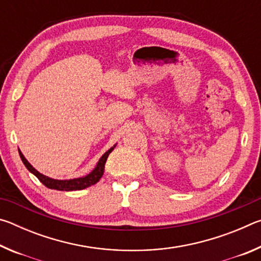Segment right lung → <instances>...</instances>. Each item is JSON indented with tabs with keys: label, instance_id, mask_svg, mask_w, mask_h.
Instances as JSON below:
<instances>
[{
	"label": "right lung",
	"instance_id": "right-lung-1",
	"mask_svg": "<svg viewBox=\"0 0 261 261\" xmlns=\"http://www.w3.org/2000/svg\"><path fill=\"white\" fill-rule=\"evenodd\" d=\"M116 145H114L112 148H109L107 152H106L100 158V160L96 163V166L93 170L91 171L90 174H87L86 176H83V177H78V178H72V179H54L48 177V176L42 175L41 173L33 168V166L26 160L25 156L23 155L19 149V156L21 159V161L25 165V167L28 168L30 173H32L34 176H37L38 179L40 182L47 187L48 189H53V190H59V191H77V190H83L86 189L91 185H94L95 183L99 182V179L102 177L103 171H105V163L107 161L108 155L113 152V149L115 148Z\"/></svg>",
	"mask_w": 261,
	"mask_h": 261
}]
</instances>
